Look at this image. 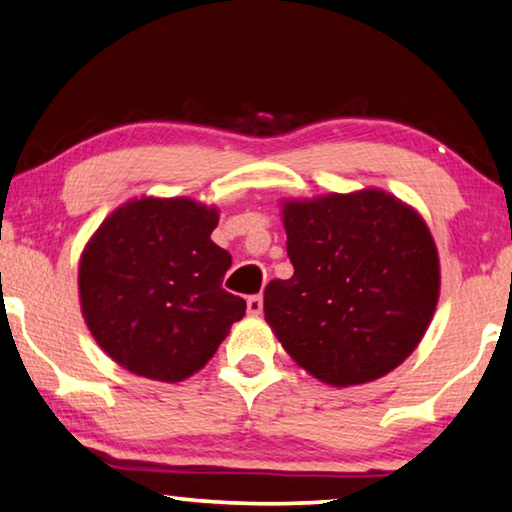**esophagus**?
Wrapping results in <instances>:
<instances>
[{"label": "esophagus", "instance_id": "34e87169", "mask_svg": "<svg viewBox=\"0 0 512 512\" xmlns=\"http://www.w3.org/2000/svg\"><path fill=\"white\" fill-rule=\"evenodd\" d=\"M246 305H248V315H253V317H257V315H262V310H264V299L262 296H250V299L246 301Z\"/></svg>", "mask_w": 512, "mask_h": 512}]
</instances>
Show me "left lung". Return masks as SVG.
I'll list each match as a JSON object with an SVG mask.
<instances>
[{
  "mask_svg": "<svg viewBox=\"0 0 512 512\" xmlns=\"http://www.w3.org/2000/svg\"><path fill=\"white\" fill-rule=\"evenodd\" d=\"M294 276L264 289V319L312 377L345 388L407 361L439 301L421 213L381 188L282 200Z\"/></svg>",
  "mask_w": 512,
  "mask_h": 512,
  "instance_id": "1",
  "label": "left lung"
}]
</instances>
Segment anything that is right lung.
<instances>
[{
    "instance_id": "right-lung-1",
    "label": "right lung",
    "mask_w": 512,
    "mask_h": 512,
    "mask_svg": "<svg viewBox=\"0 0 512 512\" xmlns=\"http://www.w3.org/2000/svg\"><path fill=\"white\" fill-rule=\"evenodd\" d=\"M218 218L216 204L142 195L91 234L78 264L80 310L124 370L188 379L246 315V301L223 289L232 255L211 241Z\"/></svg>"
}]
</instances>
